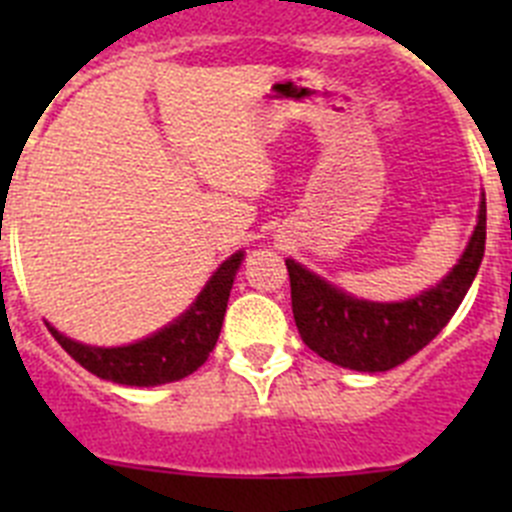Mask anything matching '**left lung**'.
I'll list each match as a JSON object with an SVG mask.
<instances>
[{
    "mask_svg": "<svg viewBox=\"0 0 512 512\" xmlns=\"http://www.w3.org/2000/svg\"><path fill=\"white\" fill-rule=\"evenodd\" d=\"M485 235L487 205L482 194L477 228L454 269L436 287L402 302L359 300L287 259L292 312L302 341L343 369L390 372L428 346L454 318L485 256Z\"/></svg>",
    "mask_w": 512,
    "mask_h": 512,
    "instance_id": "obj_1",
    "label": "left lung"
}]
</instances>
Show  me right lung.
Instances as JSON below:
<instances>
[{"label": "right lung", "mask_w": 512, "mask_h": 512, "mask_svg": "<svg viewBox=\"0 0 512 512\" xmlns=\"http://www.w3.org/2000/svg\"><path fill=\"white\" fill-rule=\"evenodd\" d=\"M243 251L233 253L230 259L217 266V271L205 284L197 300L184 310L174 323L164 325L153 336L143 341L128 343V346H87L63 336L61 330L53 333L63 351L74 361H79L87 372L97 374L99 379L128 387H156V384L179 382L197 372L215 348L220 328H223L225 307H228L230 289H233L235 271L241 269Z\"/></svg>", "instance_id": "right-lung-1"}]
</instances>
